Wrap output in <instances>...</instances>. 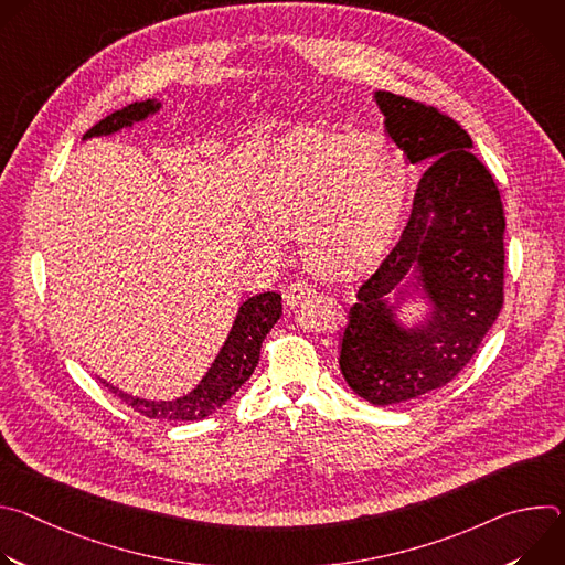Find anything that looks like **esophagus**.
Here are the masks:
<instances>
[{
  "label": "esophagus",
  "mask_w": 565,
  "mask_h": 565,
  "mask_svg": "<svg viewBox=\"0 0 565 565\" xmlns=\"http://www.w3.org/2000/svg\"><path fill=\"white\" fill-rule=\"evenodd\" d=\"M312 292V286L308 281L301 279H292L286 290H284V301L286 306H297L301 299H306Z\"/></svg>",
  "instance_id": "1"
}]
</instances>
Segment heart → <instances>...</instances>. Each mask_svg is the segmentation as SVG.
Here are the masks:
<instances>
[{"instance_id": "heart-1", "label": "heart", "mask_w": 565, "mask_h": 565, "mask_svg": "<svg viewBox=\"0 0 565 565\" xmlns=\"http://www.w3.org/2000/svg\"><path fill=\"white\" fill-rule=\"evenodd\" d=\"M412 185L409 160L391 138L297 127L266 158L250 207L273 232L295 234L321 275H349L375 257L393 234ZM253 227V241L277 238Z\"/></svg>"}]
</instances>
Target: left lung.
Instances as JSON below:
<instances>
[{"mask_svg": "<svg viewBox=\"0 0 565 565\" xmlns=\"http://www.w3.org/2000/svg\"><path fill=\"white\" fill-rule=\"evenodd\" d=\"M384 125L409 163H425L412 218L395 248L358 288L340 329V369L371 405H397L451 382L503 308L505 210L469 134L440 109L375 92ZM422 268L437 315L402 332L383 303L412 267Z\"/></svg>", "mask_w": 565, "mask_h": 565, "instance_id": "left-lung-1", "label": "left lung"}]
</instances>
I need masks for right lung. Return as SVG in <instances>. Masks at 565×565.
<instances>
[{
  "label": "right lung",
  "mask_w": 565,
  "mask_h": 565,
  "mask_svg": "<svg viewBox=\"0 0 565 565\" xmlns=\"http://www.w3.org/2000/svg\"><path fill=\"white\" fill-rule=\"evenodd\" d=\"M158 109V103L142 100V103H131L100 122H96L85 138L89 136H100V134H114L136 120L147 118ZM281 317V297L279 292H262L250 297L248 301L241 303L238 315L234 319V327L214 360L212 369L207 375L201 380V384L190 393L172 402H149L140 399L134 395H127L118 391L116 386L103 382L114 395H118L127 407L134 412L142 414L145 418H156V420H201L216 412L221 405L241 388L253 371L259 364V353H262V342L270 333V329L277 324V319Z\"/></svg>",
  "instance_id": "right-lung-1"
}]
</instances>
